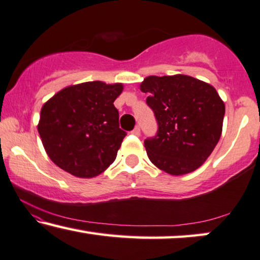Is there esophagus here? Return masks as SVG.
I'll list each match as a JSON object with an SVG mask.
<instances>
[{"label": "esophagus", "mask_w": 260, "mask_h": 260, "mask_svg": "<svg viewBox=\"0 0 260 260\" xmlns=\"http://www.w3.org/2000/svg\"><path fill=\"white\" fill-rule=\"evenodd\" d=\"M132 133H133L134 135H137V137H140V127L137 126L132 131Z\"/></svg>", "instance_id": "esophagus-1"}]
</instances>
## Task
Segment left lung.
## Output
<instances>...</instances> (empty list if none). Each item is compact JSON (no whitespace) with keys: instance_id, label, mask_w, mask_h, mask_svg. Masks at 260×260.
Returning a JSON list of instances; mask_svg holds the SVG:
<instances>
[{"instance_id":"left-lung-1","label":"left lung","mask_w":260,"mask_h":260,"mask_svg":"<svg viewBox=\"0 0 260 260\" xmlns=\"http://www.w3.org/2000/svg\"><path fill=\"white\" fill-rule=\"evenodd\" d=\"M140 90L154 112L158 133L146 139L152 164L171 175L196 171L213 152L220 139L225 105L217 90L192 76L151 75Z\"/></svg>"}]
</instances>
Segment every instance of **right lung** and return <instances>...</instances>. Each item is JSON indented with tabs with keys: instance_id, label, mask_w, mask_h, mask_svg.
<instances>
[{
	"instance_id": "obj_1",
	"label": "right lung",
	"mask_w": 260,
	"mask_h": 260,
	"mask_svg": "<svg viewBox=\"0 0 260 260\" xmlns=\"http://www.w3.org/2000/svg\"><path fill=\"white\" fill-rule=\"evenodd\" d=\"M122 83L68 86L41 108L38 131L50 160L78 178H94L112 165L126 132L119 128L115 99Z\"/></svg>"
}]
</instances>
